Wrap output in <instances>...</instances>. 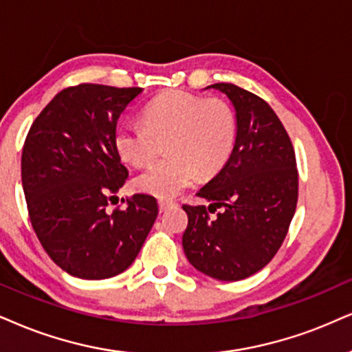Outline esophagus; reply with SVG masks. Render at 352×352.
Returning a JSON list of instances; mask_svg holds the SVG:
<instances>
[{
	"mask_svg": "<svg viewBox=\"0 0 352 352\" xmlns=\"http://www.w3.org/2000/svg\"><path fill=\"white\" fill-rule=\"evenodd\" d=\"M158 206H160V212H166V210H169L171 209V207H176L177 204L176 202H173V201H160L158 202Z\"/></svg>",
	"mask_w": 352,
	"mask_h": 352,
	"instance_id": "obj_1",
	"label": "esophagus"
}]
</instances>
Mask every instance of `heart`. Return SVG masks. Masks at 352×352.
Instances as JSON below:
<instances>
[{"mask_svg":"<svg viewBox=\"0 0 352 352\" xmlns=\"http://www.w3.org/2000/svg\"><path fill=\"white\" fill-rule=\"evenodd\" d=\"M164 142L168 156L135 177L137 190L160 199L177 196L202 176L214 175L235 148L236 119L222 99L169 91L143 109V124L124 122L114 133L116 153L125 164L143 166Z\"/></svg>","mask_w":352,"mask_h":352,"instance_id":"b5f03b06","label":"heart"}]
</instances>
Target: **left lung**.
Segmentation results:
<instances>
[{
  "label": "left lung",
  "instance_id": "left-lung-1",
  "mask_svg": "<svg viewBox=\"0 0 352 352\" xmlns=\"http://www.w3.org/2000/svg\"><path fill=\"white\" fill-rule=\"evenodd\" d=\"M210 88L235 109L236 142L223 168L199 189L209 207H183L189 217L183 248L206 276L241 280L261 271L287 235L298 196L296 153L266 101L230 83ZM220 206L226 209L210 219L208 212Z\"/></svg>",
  "mask_w": 352,
  "mask_h": 352
}]
</instances>
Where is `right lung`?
<instances>
[{
  "label": "right lung",
  "instance_id": "right-lung-1",
  "mask_svg": "<svg viewBox=\"0 0 352 352\" xmlns=\"http://www.w3.org/2000/svg\"><path fill=\"white\" fill-rule=\"evenodd\" d=\"M142 88L80 85L60 91L30 127L21 176L30 222L56 266L80 279H109L135 261L158 215L135 194L106 209L127 179L114 148L117 119Z\"/></svg>",
  "mask_w": 352,
  "mask_h": 352
}]
</instances>
